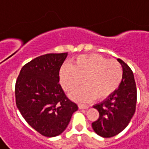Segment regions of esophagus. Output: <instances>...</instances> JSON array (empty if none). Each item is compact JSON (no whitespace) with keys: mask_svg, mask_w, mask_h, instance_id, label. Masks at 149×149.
Returning a JSON list of instances; mask_svg holds the SVG:
<instances>
[{"mask_svg":"<svg viewBox=\"0 0 149 149\" xmlns=\"http://www.w3.org/2000/svg\"><path fill=\"white\" fill-rule=\"evenodd\" d=\"M78 107H79V109H81V110H83V109H88L89 107V105H83V104H79L78 105Z\"/></svg>","mask_w":149,"mask_h":149,"instance_id":"obj_1","label":"esophagus"}]
</instances>
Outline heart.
Wrapping results in <instances>:
<instances>
[{
    "instance_id": "1",
    "label": "heart",
    "mask_w": 149,
    "mask_h": 149,
    "mask_svg": "<svg viewBox=\"0 0 149 149\" xmlns=\"http://www.w3.org/2000/svg\"><path fill=\"white\" fill-rule=\"evenodd\" d=\"M123 74V68L117 60L92 54L78 56L72 66L63 65L60 80L65 91H71L83 80L84 85L73 90L69 96L75 101L86 102L95 97L104 100L111 96L118 88Z\"/></svg>"
}]
</instances>
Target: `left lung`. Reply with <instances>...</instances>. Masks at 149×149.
I'll list each match as a JSON object with an SVG mask.
<instances>
[{
    "mask_svg": "<svg viewBox=\"0 0 149 149\" xmlns=\"http://www.w3.org/2000/svg\"><path fill=\"white\" fill-rule=\"evenodd\" d=\"M123 67V79L111 96L93 106L99 112V118L92 123L93 131L98 136L110 138L118 135L128 125L136 111V91L134 75L127 64L117 60Z\"/></svg>",
    "mask_w": 149,
    "mask_h": 149,
    "instance_id": "left-lung-1",
    "label": "left lung"
}]
</instances>
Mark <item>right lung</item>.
I'll return each mask as SVG.
<instances>
[{
	"instance_id": "add662e5",
	"label": "right lung",
	"mask_w": 149,
	"mask_h": 149,
	"mask_svg": "<svg viewBox=\"0 0 149 149\" xmlns=\"http://www.w3.org/2000/svg\"><path fill=\"white\" fill-rule=\"evenodd\" d=\"M67 56L60 53L37 57L24 65L16 81L17 109L31 127L47 137L60 135L78 110L59 84L60 67Z\"/></svg>"
}]
</instances>
